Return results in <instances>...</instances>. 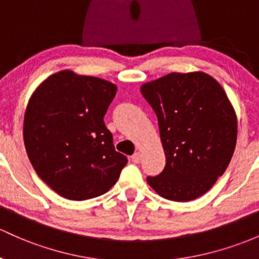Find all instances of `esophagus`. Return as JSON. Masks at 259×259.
Wrapping results in <instances>:
<instances>
[{"mask_svg": "<svg viewBox=\"0 0 259 259\" xmlns=\"http://www.w3.org/2000/svg\"><path fill=\"white\" fill-rule=\"evenodd\" d=\"M141 159H142V154L140 152H136L135 154L132 155V162L133 163H140Z\"/></svg>", "mask_w": 259, "mask_h": 259, "instance_id": "34e87169", "label": "esophagus"}]
</instances>
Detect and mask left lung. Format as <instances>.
Returning a JSON list of instances; mask_svg holds the SVG:
<instances>
[{
    "instance_id": "1",
    "label": "left lung",
    "mask_w": 259,
    "mask_h": 259,
    "mask_svg": "<svg viewBox=\"0 0 259 259\" xmlns=\"http://www.w3.org/2000/svg\"><path fill=\"white\" fill-rule=\"evenodd\" d=\"M159 124L165 152L160 174L148 184L171 201L204 195L229 166L237 118L226 93L205 73H171L141 88Z\"/></svg>"
}]
</instances>
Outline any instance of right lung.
I'll return each mask as SVG.
<instances>
[{
    "mask_svg": "<svg viewBox=\"0 0 259 259\" xmlns=\"http://www.w3.org/2000/svg\"><path fill=\"white\" fill-rule=\"evenodd\" d=\"M116 90L106 80L64 70L30 97L23 127L27 154L40 179L65 199L102 195L128 162L116 152L104 122Z\"/></svg>",
    "mask_w": 259,
    "mask_h": 259,
    "instance_id": "add662e5",
    "label": "right lung"
}]
</instances>
